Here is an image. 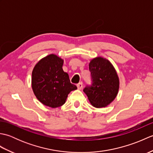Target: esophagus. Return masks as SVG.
<instances>
[{"label":"esophagus","mask_w":153,"mask_h":153,"mask_svg":"<svg viewBox=\"0 0 153 153\" xmlns=\"http://www.w3.org/2000/svg\"><path fill=\"white\" fill-rule=\"evenodd\" d=\"M77 89H82V87H83V83L82 82H80L78 84H77Z\"/></svg>","instance_id":"obj_1"}]
</instances>
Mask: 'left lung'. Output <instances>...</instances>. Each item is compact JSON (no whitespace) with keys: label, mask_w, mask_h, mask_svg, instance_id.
Here are the masks:
<instances>
[{"label":"left lung","mask_w":153,"mask_h":153,"mask_svg":"<svg viewBox=\"0 0 153 153\" xmlns=\"http://www.w3.org/2000/svg\"><path fill=\"white\" fill-rule=\"evenodd\" d=\"M89 68L91 74L92 85L83 89L90 103L95 108L109 105L118 95L120 81L114 67L102 56L90 61Z\"/></svg>","instance_id":"1"}]
</instances>
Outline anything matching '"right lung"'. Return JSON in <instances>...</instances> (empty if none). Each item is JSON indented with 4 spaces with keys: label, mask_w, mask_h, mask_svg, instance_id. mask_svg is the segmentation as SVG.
<instances>
[{
    "label": "right lung",
    "mask_w": 153,
    "mask_h": 153,
    "mask_svg": "<svg viewBox=\"0 0 153 153\" xmlns=\"http://www.w3.org/2000/svg\"><path fill=\"white\" fill-rule=\"evenodd\" d=\"M63 63V59L51 54L39 61L32 71L31 87L35 95L43 105L51 108L63 105L68 94L77 89L64 71Z\"/></svg>",
    "instance_id": "right-lung-1"
}]
</instances>
